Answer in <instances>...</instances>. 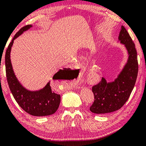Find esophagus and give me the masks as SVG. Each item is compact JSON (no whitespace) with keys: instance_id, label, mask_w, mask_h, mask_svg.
Wrapping results in <instances>:
<instances>
[{"instance_id":"34e87169","label":"esophagus","mask_w":146,"mask_h":146,"mask_svg":"<svg viewBox=\"0 0 146 146\" xmlns=\"http://www.w3.org/2000/svg\"><path fill=\"white\" fill-rule=\"evenodd\" d=\"M72 83H73V85L74 86H76V88H79V86L77 85V84H78V80H77V79H74V80H73Z\"/></svg>"}]
</instances>
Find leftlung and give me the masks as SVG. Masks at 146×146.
I'll return each mask as SVG.
<instances>
[{"instance_id": "obj_1", "label": "left lung", "mask_w": 146, "mask_h": 146, "mask_svg": "<svg viewBox=\"0 0 146 146\" xmlns=\"http://www.w3.org/2000/svg\"><path fill=\"white\" fill-rule=\"evenodd\" d=\"M118 38L125 45L129 58L114 81L107 82L102 77L98 84L92 86L94 101L90 110L94 113L104 114L119 110L129 98L135 85L138 72L137 52L134 42L123 25Z\"/></svg>"}]
</instances>
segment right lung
Wrapping results in <instances>:
<instances>
[{
    "instance_id": "1",
    "label": "right lung",
    "mask_w": 146,
    "mask_h": 146,
    "mask_svg": "<svg viewBox=\"0 0 146 146\" xmlns=\"http://www.w3.org/2000/svg\"><path fill=\"white\" fill-rule=\"evenodd\" d=\"M32 27L31 25H27L19 29L8 45L5 54L6 79L14 99L25 112L33 116H47L54 114L58 110L60 104V95L52 92L50 81L39 90L31 91L24 88L15 75L10 60V52L14 40ZM63 71H66L60 69L52 79H62Z\"/></svg>"
}]
</instances>
